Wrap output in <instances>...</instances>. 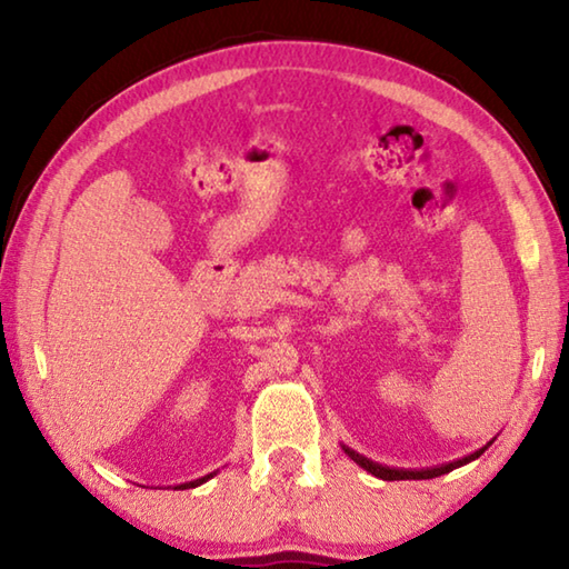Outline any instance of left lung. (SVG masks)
Masks as SVG:
<instances>
[{
    "label": "left lung",
    "instance_id": "8db88e82",
    "mask_svg": "<svg viewBox=\"0 0 569 569\" xmlns=\"http://www.w3.org/2000/svg\"><path fill=\"white\" fill-rule=\"evenodd\" d=\"M489 445H492V441H489ZM489 445H487V447H489ZM487 447L471 451V455L461 457V459H457V461H449V465L427 467V469H397V467H383V465H379V461H371V459L361 457L359 451H353V449H343V451L356 461V465L363 467L366 471H371L373 477L387 479V481H397V479H435V477H441V475H447V471L457 469V467H461V465H467V461H471V459L481 457V455H485Z\"/></svg>",
    "mask_w": 569,
    "mask_h": 569
}]
</instances>
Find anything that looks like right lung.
<instances>
[{
	"label": "right lung",
	"instance_id": "1",
	"mask_svg": "<svg viewBox=\"0 0 569 569\" xmlns=\"http://www.w3.org/2000/svg\"><path fill=\"white\" fill-rule=\"evenodd\" d=\"M213 475H208V477H200V479H192V481H186V485H180L182 489H190V487H198V485H203L206 479H210Z\"/></svg>",
	"mask_w": 569,
	"mask_h": 569
}]
</instances>
